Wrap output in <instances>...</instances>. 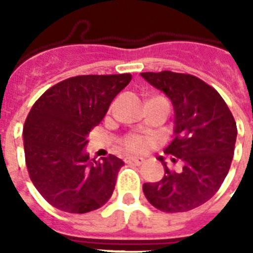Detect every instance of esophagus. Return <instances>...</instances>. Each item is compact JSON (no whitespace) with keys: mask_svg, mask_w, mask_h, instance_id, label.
<instances>
[{"mask_svg":"<svg viewBox=\"0 0 253 253\" xmlns=\"http://www.w3.org/2000/svg\"><path fill=\"white\" fill-rule=\"evenodd\" d=\"M125 162L130 163V164H135V166H142L143 163H144V159H143V158H134V156H131V158L125 159Z\"/></svg>","mask_w":253,"mask_h":253,"instance_id":"34e87169","label":"esophagus"}]
</instances>
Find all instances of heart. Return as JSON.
I'll return each instance as SVG.
<instances>
[{"label": "heart", "instance_id": "heart-1", "mask_svg": "<svg viewBox=\"0 0 253 253\" xmlns=\"http://www.w3.org/2000/svg\"><path fill=\"white\" fill-rule=\"evenodd\" d=\"M123 148L130 152H143V151L148 150V147L151 146L150 139L143 136V135H128L123 139L122 142Z\"/></svg>", "mask_w": 253, "mask_h": 253}]
</instances>
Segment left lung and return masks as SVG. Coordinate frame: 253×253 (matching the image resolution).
<instances>
[{"instance_id":"left-lung-1","label":"left lung","mask_w":253,"mask_h":253,"mask_svg":"<svg viewBox=\"0 0 253 253\" xmlns=\"http://www.w3.org/2000/svg\"><path fill=\"white\" fill-rule=\"evenodd\" d=\"M142 77L172 101L174 139L164 152L181 164L176 172L159 159L166 174L158 182H146L143 192L162 211H189L208 202L223 184L235 150V119L219 93L193 75L163 71Z\"/></svg>"}]
</instances>
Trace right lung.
Returning <instances> with one entry per match:
<instances>
[{
  "label": "right lung",
  "instance_id": "right-lung-1",
  "mask_svg": "<svg viewBox=\"0 0 253 253\" xmlns=\"http://www.w3.org/2000/svg\"><path fill=\"white\" fill-rule=\"evenodd\" d=\"M130 81V73L71 77L31 107L23 126L26 166L34 186L53 208L84 214L110 200L125 163L114 155L89 162L84 148L89 132Z\"/></svg>",
  "mask_w": 253,
  "mask_h": 253
}]
</instances>
